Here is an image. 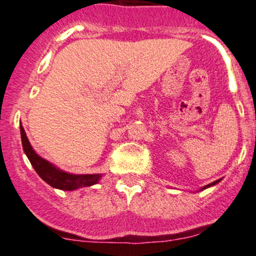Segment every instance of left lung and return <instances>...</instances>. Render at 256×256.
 <instances>
[{"label": "left lung", "mask_w": 256, "mask_h": 256, "mask_svg": "<svg viewBox=\"0 0 256 256\" xmlns=\"http://www.w3.org/2000/svg\"><path fill=\"white\" fill-rule=\"evenodd\" d=\"M222 180V179H218V180H216V182H213V183H210V184H208V185H204V188H201V190H204V189H207V188H210V186H213V185H216V184H218L219 182Z\"/></svg>", "instance_id": "obj_1"}]
</instances>
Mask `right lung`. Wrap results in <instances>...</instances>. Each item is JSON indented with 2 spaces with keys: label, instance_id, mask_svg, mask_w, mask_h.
Listing matches in <instances>:
<instances>
[{
  "label": "right lung",
  "instance_id": "add662e5",
  "mask_svg": "<svg viewBox=\"0 0 256 256\" xmlns=\"http://www.w3.org/2000/svg\"><path fill=\"white\" fill-rule=\"evenodd\" d=\"M20 134H22V149H24V152L30 160L34 171L46 183H48L55 189L72 192V190L79 189V188L91 186V185L98 183V180L101 179L102 174H100V173H96V174H72V173L61 171L49 161L40 158L34 150L22 124H20Z\"/></svg>",
  "mask_w": 256,
  "mask_h": 256
}]
</instances>
